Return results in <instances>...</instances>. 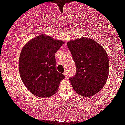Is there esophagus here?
<instances>
[{"mask_svg": "<svg viewBox=\"0 0 125 125\" xmlns=\"http://www.w3.org/2000/svg\"><path fill=\"white\" fill-rule=\"evenodd\" d=\"M63 73H64V75H65V76H66V77H68V73H67V72H66V71H65V72H64Z\"/></svg>", "mask_w": 125, "mask_h": 125, "instance_id": "obj_1", "label": "esophagus"}]
</instances>
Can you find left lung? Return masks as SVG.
<instances>
[{
    "label": "left lung",
    "mask_w": 125,
    "mask_h": 125,
    "mask_svg": "<svg viewBox=\"0 0 125 125\" xmlns=\"http://www.w3.org/2000/svg\"><path fill=\"white\" fill-rule=\"evenodd\" d=\"M76 68V73L69 78L77 94L90 97L103 88L109 73L107 53L100 44L88 37L67 42Z\"/></svg>",
    "instance_id": "1"
}]
</instances>
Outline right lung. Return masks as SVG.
I'll list each match as a JSON object with an SVG mask.
<instances>
[{"label":"right lung","mask_w":125,"mask_h":125,"mask_svg":"<svg viewBox=\"0 0 125 125\" xmlns=\"http://www.w3.org/2000/svg\"><path fill=\"white\" fill-rule=\"evenodd\" d=\"M65 43L45 34L38 35L25 44L19 59L21 80L32 94L41 98L57 93L65 76L56 70L54 54Z\"/></svg>","instance_id":"obj_1"}]
</instances>
